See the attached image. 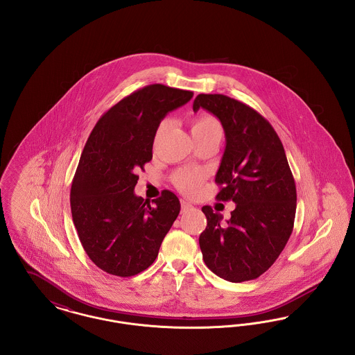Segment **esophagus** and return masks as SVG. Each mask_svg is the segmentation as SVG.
I'll use <instances>...</instances> for the list:
<instances>
[{"label": "esophagus", "mask_w": 355, "mask_h": 355, "mask_svg": "<svg viewBox=\"0 0 355 355\" xmlns=\"http://www.w3.org/2000/svg\"><path fill=\"white\" fill-rule=\"evenodd\" d=\"M194 207L190 205L189 202H186V201H181V211L182 213H187V211H190V210H193Z\"/></svg>", "instance_id": "1"}]
</instances>
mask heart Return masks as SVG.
Masks as SVG:
<instances>
[{
	"instance_id": "b5f03b06",
	"label": "heart",
	"mask_w": 355,
	"mask_h": 355,
	"mask_svg": "<svg viewBox=\"0 0 355 355\" xmlns=\"http://www.w3.org/2000/svg\"><path fill=\"white\" fill-rule=\"evenodd\" d=\"M162 125L158 132H161ZM190 133L193 135L194 141L205 139V138H217L220 139L223 135V130L220 126V121L211 114H201L193 119L190 123ZM174 184L177 187L185 193H194L202 182V175L200 171L196 170L182 169L174 174Z\"/></svg>"
}]
</instances>
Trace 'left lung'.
I'll list each match as a JSON object with an SVG mask.
<instances>
[{"mask_svg":"<svg viewBox=\"0 0 355 355\" xmlns=\"http://www.w3.org/2000/svg\"><path fill=\"white\" fill-rule=\"evenodd\" d=\"M200 107L220 119L226 137L216 198L236 203L226 223L222 214L203 206V261L226 281L255 279L275 262L291 236L297 209L294 177L279 137L253 107L223 94H198L193 110Z\"/></svg>","mask_w":355,"mask_h":355,"instance_id":"1","label":"left lung"}]
</instances>
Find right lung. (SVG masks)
Instances as JSON below:
<instances>
[{
  "mask_svg": "<svg viewBox=\"0 0 355 355\" xmlns=\"http://www.w3.org/2000/svg\"><path fill=\"white\" fill-rule=\"evenodd\" d=\"M193 92L162 84L138 89L112 106L89 135L70 189L77 234L97 268L117 277L146 270L180 214L169 190L152 203L137 197V171L153 158L164 117Z\"/></svg>",
  "mask_w": 355,
  "mask_h": 355,
  "instance_id": "obj_1",
  "label": "right lung"
}]
</instances>
